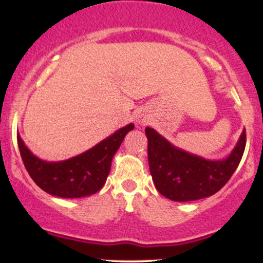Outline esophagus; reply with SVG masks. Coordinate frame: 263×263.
Here are the masks:
<instances>
[{
	"label": "esophagus",
	"instance_id": "esophagus-1",
	"mask_svg": "<svg viewBox=\"0 0 263 263\" xmlns=\"http://www.w3.org/2000/svg\"><path fill=\"white\" fill-rule=\"evenodd\" d=\"M136 121H137V123H140V125H147V123L151 122V116L146 111H141L137 115V117H136Z\"/></svg>",
	"mask_w": 263,
	"mask_h": 263
}]
</instances>
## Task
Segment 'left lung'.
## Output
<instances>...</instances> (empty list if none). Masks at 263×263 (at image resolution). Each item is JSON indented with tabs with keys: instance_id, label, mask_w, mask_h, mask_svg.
<instances>
[{
	"instance_id": "8db88e82",
	"label": "left lung",
	"mask_w": 263,
	"mask_h": 263,
	"mask_svg": "<svg viewBox=\"0 0 263 263\" xmlns=\"http://www.w3.org/2000/svg\"><path fill=\"white\" fill-rule=\"evenodd\" d=\"M148 163L156 189L174 201H193L210 197L228 183L242 158L245 129L228 157L210 161L172 144L155 128L146 127Z\"/></svg>"
}]
</instances>
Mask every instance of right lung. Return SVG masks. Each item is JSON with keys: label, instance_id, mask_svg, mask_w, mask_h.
Masks as SVG:
<instances>
[{"label": "right lung", "instance_id": "right-lung-1", "mask_svg": "<svg viewBox=\"0 0 263 263\" xmlns=\"http://www.w3.org/2000/svg\"><path fill=\"white\" fill-rule=\"evenodd\" d=\"M135 127L128 123L79 156L60 162H47L34 156L17 135L21 157L34 183L54 197L74 199L89 197L104 186L115 153L123 138Z\"/></svg>", "mask_w": 263, "mask_h": 263}]
</instances>
